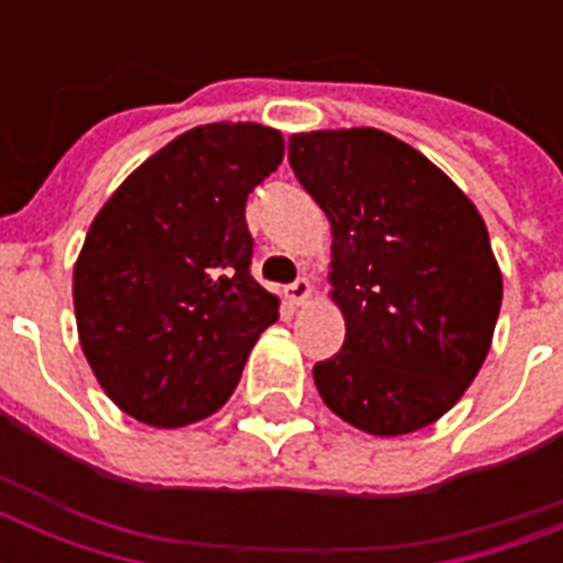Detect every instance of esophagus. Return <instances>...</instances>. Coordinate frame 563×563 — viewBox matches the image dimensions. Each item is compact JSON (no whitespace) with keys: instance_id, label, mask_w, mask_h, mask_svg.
Masks as SVG:
<instances>
[{"instance_id":"esophagus-1","label":"esophagus","mask_w":563,"mask_h":563,"mask_svg":"<svg viewBox=\"0 0 563 563\" xmlns=\"http://www.w3.org/2000/svg\"><path fill=\"white\" fill-rule=\"evenodd\" d=\"M289 300L295 307H307L309 300H312V286H309L307 277H298V280L289 286Z\"/></svg>"}]
</instances>
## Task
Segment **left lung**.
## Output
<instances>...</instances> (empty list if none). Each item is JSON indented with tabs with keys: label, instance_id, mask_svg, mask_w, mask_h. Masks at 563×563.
<instances>
[{
	"label": "left lung",
	"instance_id": "1",
	"mask_svg": "<svg viewBox=\"0 0 563 563\" xmlns=\"http://www.w3.org/2000/svg\"><path fill=\"white\" fill-rule=\"evenodd\" d=\"M289 163L333 230L330 298L347 327L312 368L321 400L368 435L435 423L479 374L503 303L479 210L376 128L291 134Z\"/></svg>",
	"mask_w": 563,
	"mask_h": 563
}]
</instances>
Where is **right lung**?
<instances>
[{
  "mask_svg": "<svg viewBox=\"0 0 563 563\" xmlns=\"http://www.w3.org/2000/svg\"><path fill=\"white\" fill-rule=\"evenodd\" d=\"M283 161V134L212 122L175 136L96 212L73 268L78 342L110 400L140 423L219 411L280 318L251 277L245 201Z\"/></svg>",
  "mask_w": 563,
  "mask_h": 563,
  "instance_id": "add662e5",
  "label": "right lung"
}]
</instances>
